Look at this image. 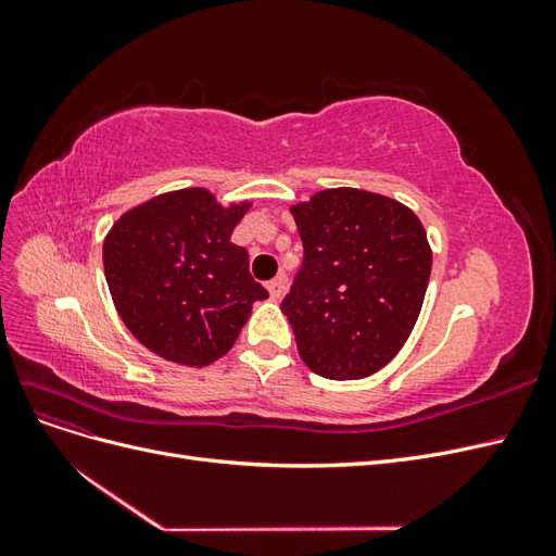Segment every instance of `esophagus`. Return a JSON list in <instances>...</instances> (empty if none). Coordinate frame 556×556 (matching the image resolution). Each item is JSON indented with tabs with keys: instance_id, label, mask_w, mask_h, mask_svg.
I'll list each match as a JSON object with an SVG mask.
<instances>
[{
	"instance_id": "esophagus-1",
	"label": "esophagus",
	"mask_w": 556,
	"mask_h": 556,
	"mask_svg": "<svg viewBox=\"0 0 556 556\" xmlns=\"http://www.w3.org/2000/svg\"><path fill=\"white\" fill-rule=\"evenodd\" d=\"M266 288H268V294H271V299H280L285 294V276L274 278L271 282L266 285Z\"/></svg>"
}]
</instances>
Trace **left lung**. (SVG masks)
<instances>
[{"mask_svg":"<svg viewBox=\"0 0 556 556\" xmlns=\"http://www.w3.org/2000/svg\"><path fill=\"white\" fill-rule=\"evenodd\" d=\"M304 268L282 299L299 355L317 376L359 380L408 341L427 294L431 245L401 201L357 188L290 206Z\"/></svg>","mask_w":556,"mask_h":556,"instance_id":"8db88e82","label":"left lung"}]
</instances>
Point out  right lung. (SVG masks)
Segmentation results:
<instances>
[{
    "label": "right lung",
    "instance_id": "add662e5",
    "mask_svg": "<svg viewBox=\"0 0 556 556\" xmlns=\"http://www.w3.org/2000/svg\"><path fill=\"white\" fill-rule=\"evenodd\" d=\"M250 201L223 206L206 188L157 194L125 211L104 239V274L117 315L162 359L201 368L231 350L268 296L231 231Z\"/></svg>",
    "mask_w": 556,
    "mask_h": 556
}]
</instances>
